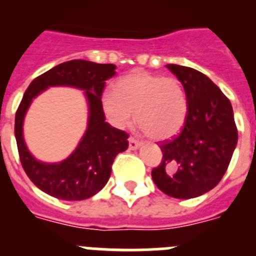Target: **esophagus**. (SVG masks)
I'll list each match as a JSON object with an SVG mask.
<instances>
[{"mask_svg":"<svg viewBox=\"0 0 256 256\" xmlns=\"http://www.w3.org/2000/svg\"><path fill=\"white\" fill-rule=\"evenodd\" d=\"M128 142H130V150H137V148L141 146V144H140L136 138H133V137H130V138L128 140Z\"/></svg>","mask_w":256,"mask_h":256,"instance_id":"1","label":"esophagus"}]
</instances>
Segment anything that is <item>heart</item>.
Listing matches in <instances>:
<instances>
[{
    "label": "heart",
    "instance_id": "obj_1",
    "mask_svg": "<svg viewBox=\"0 0 256 256\" xmlns=\"http://www.w3.org/2000/svg\"><path fill=\"white\" fill-rule=\"evenodd\" d=\"M101 108L112 126H130L133 114L140 128L154 140H168L184 126L188 101L180 79L133 70L116 79L114 92L101 96Z\"/></svg>",
    "mask_w": 256,
    "mask_h": 256
}]
</instances>
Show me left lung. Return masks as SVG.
Instances as JSON below:
<instances>
[{"instance_id": "obj_1", "label": "left lung", "mask_w": 256, "mask_h": 256, "mask_svg": "<svg viewBox=\"0 0 256 256\" xmlns=\"http://www.w3.org/2000/svg\"><path fill=\"white\" fill-rule=\"evenodd\" d=\"M166 68L184 87L188 114L180 134L160 144L162 162L151 176L168 196L194 198L214 188L230 165L238 138L234 108L205 74L176 64Z\"/></svg>"}]
</instances>
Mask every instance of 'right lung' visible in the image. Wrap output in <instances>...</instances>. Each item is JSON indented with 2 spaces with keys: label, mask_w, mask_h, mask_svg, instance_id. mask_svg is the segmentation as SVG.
Returning <instances> with one entry per match:
<instances>
[{
  "label": "right lung",
  "mask_w": 256,
  "mask_h": 256,
  "mask_svg": "<svg viewBox=\"0 0 256 256\" xmlns=\"http://www.w3.org/2000/svg\"><path fill=\"white\" fill-rule=\"evenodd\" d=\"M116 66L87 60H72L52 68L29 84L15 116V138L26 176L47 195L78 201L92 198L105 187L115 156L128 148L126 132L105 122L101 108L105 80L115 76ZM50 86H72L84 90L88 128L76 150L58 163H44L31 155L24 140V119L36 96Z\"/></svg>",
  "instance_id": "1"
}]
</instances>
